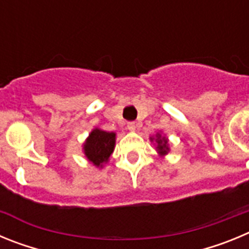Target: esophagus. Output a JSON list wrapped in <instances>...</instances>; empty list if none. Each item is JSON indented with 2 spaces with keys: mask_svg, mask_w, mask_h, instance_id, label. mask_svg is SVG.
<instances>
[{
  "mask_svg": "<svg viewBox=\"0 0 249 249\" xmlns=\"http://www.w3.org/2000/svg\"><path fill=\"white\" fill-rule=\"evenodd\" d=\"M127 128H128L129 131H135V129H136V122H128V123H127Z\"/></svg>",
  "mask_w": 249,
  "mask_h": 249,
  "instance_id": "34e87169",
  "label": "esophagus"
}]
</instances>
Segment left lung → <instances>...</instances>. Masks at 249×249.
Wrapping results in <instances>:
<instances>
[{
	"label": "left lung",
	"mask_w": 249,
	"mask_h": 249,
	"mask_svg": "<svg viewBox=\"0 0 249 249\" xmlns=\"http://www.w3.org/2000/svg\"><path fill=\"white\" fill-rule=\"evenodd\" d=\"M152 140V138H151ZM157 143H158V146H157V148H158V152H160V155H166L167 152H168V146H167V140L166 138H160V136L158 135V137H157Z\"/></svg>",
	"instance_id": "8db88e82"
}]
</instances>
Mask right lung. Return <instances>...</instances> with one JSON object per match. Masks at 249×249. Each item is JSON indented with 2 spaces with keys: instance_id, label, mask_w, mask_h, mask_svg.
<instances>
[{
  "instance_id": "right-lung-1",
  "label": "right lung",
  "mask_w": 249,
  "mask_h": 249,
  "mask_svg": "<svg viewBox=\"0 0 249 249\" xmlns=\"http://www.w3.org/2000/svg\"><path fill=\"white\" fill-rule=\"evenodd\" d=\"M116 142V135L113 132H106L101 129H93L86 141L85 155L96 166L102 167L112 155Z\"/></svg>"
}]
</instances>
